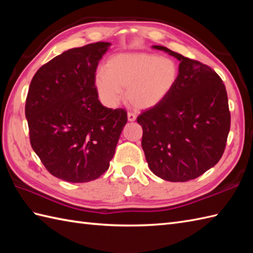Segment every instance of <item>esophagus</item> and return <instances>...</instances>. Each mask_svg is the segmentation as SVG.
<instances>
[{
    "mask_svg": "<svg viewBox=\"0 0 253 253\" xmlns=\"http://www.w3.org/2000/svg\"><path fill=\"white\" fill-rule=\"evenodd\" d=\"M127 117H128V121H129V122H135L136 118H137V115L132 112H128Z\"/></svg>",
    "mask_w": 253,
    "mask_h": 253,
    "instance_id": "esophagus-1",
    "label": "esophagus"
}]
</instances>
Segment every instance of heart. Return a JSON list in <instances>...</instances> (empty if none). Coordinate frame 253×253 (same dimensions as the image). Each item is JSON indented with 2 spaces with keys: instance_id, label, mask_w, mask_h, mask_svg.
Returning <instances> with one entry per match:
<instances>
[{
  "instance_id": "heart-1",
  "label": "heart",
  "mask_w": 253,
  "mask_h": 253,
  "mask_svg": "<svg viewBox=\"0 0 253 253\" xmlns=\"http://www.w3.org/2000/svg\"><path fill=\"white\" fill-rule=\"evenodd\" d=\"M178 75V65L171 58L150 53H122L106 62L105 72L96 74L94 83L106 106H115L126 90V98L133 107L149 110L169 94Z\"/></svg>"
}]
</instances>
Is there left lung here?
<instances>
[{
	"instance_id": "left-lung-1",
	"label": "left lung",
	"mask_w": 253,
	"mask_h": 253,
	"mask_svg": "<svg viewBox=\"0 0 253 253\" xmlns=\"http://www.w3.org/2000/svg\"><path fill=\"white\" fill-rule=\"evenodd\" d=\"M179 63L177 83L157 106L137 117L150 169L169 181H188L213 168L224 153L230 128L225 84L213 69L165 46Z\"/></svg>"
}]
</instances>
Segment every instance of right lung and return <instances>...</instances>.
I'll return each mask as SVG.
<instances>
[{"label": "right lung", "mask_w": 253, "mask_h": 253, "mask_svg": "<svg viewBox=\"0 0 253 253\" xmlns=\"http://www.w3.org/2000/svg\"><path fill=\"white\" fill-rule=\"evenodd\" d=\"M109 42L67 50L32 78L25 114L30 143L49 173L69 182L94 180L107 170L127 123L124 109L101 104L95 87Z\"/></svg>", "instance_id": "right-lung-1"}]
</instances>
